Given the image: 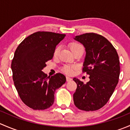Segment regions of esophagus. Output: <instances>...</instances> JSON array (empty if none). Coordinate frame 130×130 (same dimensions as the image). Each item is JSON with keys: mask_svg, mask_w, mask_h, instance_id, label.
Wrapping results in <instances>:
<instances>
[{"mask_svg": "<svg viewBox=\"0 0 130 130\" xmlns=\"http://www.w3.org/2000/svg\"><path fill=\"white\" fill-rule=\"evenodd\" d=\"M66 79H67V82H70V81H71L72 80V78H70V77H66Z\"/></svg>", "mask_w": 130, "mask_h": 130, "instance_id": "1", "label": "esophagus"}]
</instances>
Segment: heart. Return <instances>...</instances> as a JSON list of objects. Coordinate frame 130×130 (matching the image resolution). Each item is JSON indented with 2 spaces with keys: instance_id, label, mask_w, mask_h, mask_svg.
Listing matches in <instances>:
<instances>
[{
  "instance_id": "1",
  "label": "heart",
  "mask_w": 130,
  "mask_h": 130,
  "mask_svg": "<svg viewBox=\"0 0 130 130\" xmlns=\"http://www.w3.org/2000/svg\"><path fill=\"white\" fill-rule=\"evenodd\" d=\"M70 48L72 52V53L78 49H81V48L84 49L82 44L77 43V42H72V43H70ZM59 51H60V47H56L54 50V56L57 55ZM75 69V67L73 66V65H65L63 67V70L64 72L67 73V74H72L73 72V70H74Z\"/></svg>"
}]
</instances>
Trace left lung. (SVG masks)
<instances>
[{
  "instance_id": "obj_1",
  "label": "left lung",
  "mask_w": 130,
  "mask_h": 130,
  "mask_svg": "<svg viewBox=\"0 0 130 130\" xmlns=\"http://www.w3.org/2000/svg\"><path fill=\"white\" fill-rule=\"evenodd\" d=\"M75 40L86 49L83 72L89 75L86 84L77 78L73 94L76 107L83 111H95L103 107L113 94L120 73L119 57L116 49L107 39L95 33L76 36Z\"/></svg>"
}]
</instances>
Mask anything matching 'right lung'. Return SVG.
I'll return each mask as SVG.
<instances>
[{
	"instance_id": "add662e5",
	"label": "right lung",
	"mask_w": 130,
	"mask_h": 130,
	"mask_svg": "<svg viewBox=\"0 0 130 130\" xmlns=\"http://www.w3.org/2000/svg\"><path fill=\"white\" fill-rule=\"evenodd\" d=\"M65 36L38 31L26 38L14 53L11 64L14 86L21 100L30 108L43 110L52 106L55 90L66 82L61 73L50 77L42 71Z\"/></svg>"
}]
</instances>
